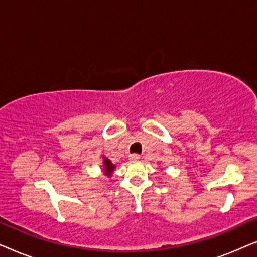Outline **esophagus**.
Here are the masks:
<instances>
[{"label": "esophagus", "mask_w": 257, "mask_h": 257, "mask_svg": "<svg viewBox=\"0 0 257 257\" xmlns=\"http://www.w3.org/2000/svg\"><path fill=\"white\" fill-rule=\"evenodd\" d=\"M139 158H140V156H139V154H137V153L130 154V156H128V159L131 160V161H136V160H138Z\"/></svg>", "instance_id": "34e87169"}]
</instances>
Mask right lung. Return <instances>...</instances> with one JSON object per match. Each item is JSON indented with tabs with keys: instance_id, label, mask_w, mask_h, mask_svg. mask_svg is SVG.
Wrapping results in <instances>:
<instances>
[{
	"instance_id": "1",
	"label": "right lung",
	"mask_w": 257,
	"mask_h": 257,
	"mask_svg": "<svg viewBox=\"0 0 257 257\" xmlns=\"http://www.w3.org/2000/svg\"><path fill=\"white\" fill-rule=\"evenodd\" d=\"M104 166H105V172H106V175H108V177H110L111 173H112V171L114 170V165L112 164L110 160L105 158V159H104Z\"/></svg>"
}]
</instances>
